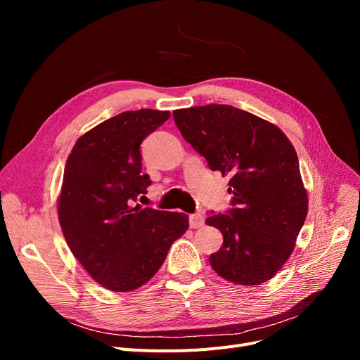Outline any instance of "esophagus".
<instances>
[{
	"mask_svg": "<svg viewBox=\"0 0 360 360\" xmlns=\"http://www.w3.org/2000/svg\"><path fill=\"white\" fill-rule=\"evenodd\" d=\"M204 226V217L201 214H191L190 216V228L191 229H198Z\"/></svg>",
	"mask_w": 360,
	"mask_h": 360,
	"instance_id": "obj_1",
	"label": "esophagus"
}]
</instances>
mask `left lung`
Returning a JSON list of instances; mask_svg holds the SVG:
<instances>
[{
    "label": "left lung",
    "mask_w": 360,
    "mask_h": 360,
    "mask_svg": "<svg viewBox=\"0 0 360 360\" xmlns=\"http://www.w3.org/2000/svg\"><path fill=\"white\" fill-rule=\"evenodd\" d=\"M174 120L212 170L232 176V209L205 220L223 235L210 266L240 286L270 280L295 250L308 214L295 147L274 124L231 105L176 109Z\"/></svg>",
    "instance_id": "1"
}]
</instances>
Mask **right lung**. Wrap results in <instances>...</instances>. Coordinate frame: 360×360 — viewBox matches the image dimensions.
Returning <instances> with one entry per match:
<instances>
[{"instance_id": "right-lung-1", "label": "right lung", "mask_w": 360, "mask_h": 360, "mask_svg": "<svg viewBox=\"0 0 360 360\" xmlns=\"http://www.w3.org/2000/svg\"><path fill=\"white\" fill-rule=\"evenodd\" d=\"M169 110L118 113L75 141L64 169L58 219L72 255L99 285L131 292L153 277L190 226L188 216L132 205L151 184L141 141Z\"/></svg>"}]
</instances>
